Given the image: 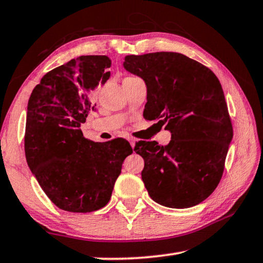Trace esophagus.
<instances>
[{"mask_svg": "<svg viewBox=\"0 0 263 263\" xmlns=\"http://www.w3.org/2000/svg\"><path fill=\"white\" fill-rule=\"evenodd\" d=\"M128 142H130L131 147L135 148V146H136V139H133V138H128Z\"/></svg>", "mask_w": 263, "mask_h": 263, "instance_id": "obj_1", "label": "esophagus"}]
</instances>
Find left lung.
<instances>
[{"label": "left lung", "mask_w": 263, "mask_h": 263, "mask_svg": "<svg viewBox=\"0 0 263 263\" xmlns=\"http://www.w3.org/2000/svg\"><path fill=\"white\" fill-rule=\"evenodd\" d=\"M128 73L144 80V117L160 119L171 132L169 144L139 141L141 179L154 202L185 209L203 202L221 179L233 128L219 80L184 54L157 52L126 55Z\"/></svg>", "instance_id": "1"}]
</instances>
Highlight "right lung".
<instances>
[{
	"instance_id": "add662e5",
	"label": "right lung",
	"mask_w": 263,
	"mask_h": 263,
	"mask_svg": "<svg viewBox=\"0 0 263 263\" xmlns=\"http://www.w3.org/2000/svg\"><path fill=\"white\" fill-rule=\"evenodd\" d=\"M106 55H82L44 75L28 102L25 157L47 197L69 212H91L110 201L122 164L133 149L124 139L94 142L80 130L96 103L89 96L105 82Z\"/></svg>"
}]
</instances>
